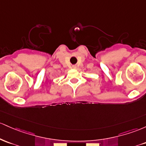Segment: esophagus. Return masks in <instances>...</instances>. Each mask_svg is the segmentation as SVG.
Instances as JSON below:
<instances>
[{
    "label": "esophagus",
    "mask_w": 146,
    "mask_h": 146,
    "mask_svg": "<svg viewBox=\"0 0 146 146\" xmlns=\"http://www.w3.org/2000/svg\"><path fill=\"white\" fill-rule=\"evenodd\" d=\"M72 68H76V65H73Z\"/></svg>",
    "instance_id": "esophagus-1"
}]
</instances>
